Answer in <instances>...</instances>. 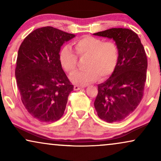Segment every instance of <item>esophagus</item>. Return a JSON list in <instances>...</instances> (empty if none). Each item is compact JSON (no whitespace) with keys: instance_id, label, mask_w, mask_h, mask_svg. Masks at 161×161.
I'll list each match as a JSON object with an SVG mask.
<instances>
[{"instance_id":"esophagus-1","label":"esophagus","mask_w":161,"mask_h":161,"mask_svg":"<svg viewBox=\"0 0 161 161\" xmlns=\"http://www.w3.org/2000/svg\"><path fill=\"white\" fill-rule=\"evenodd\" d=\"M82 86H79V85H74V89L75 91H78V90H80V89L82 88Z\"/></svg>"}]
</instances>
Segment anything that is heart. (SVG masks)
I'll return each mask as SVG.
<instances>
[{
	"label": "heart",
	"mask_w": 161,
	"mask_h": 161,
	"mask_svg": "<svg viewBox=\"0 0 161 161\" xmlns=\"http://www.w3.org/2000/svg\"><path fill=\"white\" fill-rule=\"evenodd\" d=\"M74 45L76 54L80 58L87 57L84 70L77 71L70 77L76 85H85L93 82L99 76H109L117 65L119 57V47L113 41H106L92 36H84L75 41ZM59 62L68 74L76 70L78 58L68 45L64 46L59 52Z\"/></svg>",
	"instance_id": "obj_1"
}]
</instances>
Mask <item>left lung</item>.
<instances>
[{
	"label": "left lung",
	"instance_id": "1",
	"mask_svg": "<svg viewBox=\"0 0 161 161\" xmlns=\"http://www.w3.org/2000/svg\"><path fill=\"white\" fill-rule=\"evenodd\" d=\"M94 35L113 38L119 51L112 75L98 85L95 109L107 123L122 121L134 112L143 98L148 66L145 50L131 30L111 28Z\"/></svg>",
	"mask_w": 161,
	"mask_h": 161
}]
</instances>
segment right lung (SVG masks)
I'll return each instance as SVG.
<instances>
[{"label": "right lung", "instance_id": "obj_1", "mask_svg": "<svg viewBox=\"0 0 161 161\" xmlns=\"http://www.w3.org/2000/svg\"><path fill=\"white\" fill-rule=\"evenodd\" d=\"M74 37L44 26L30 33L18 50L15 74L21 101L28 113L41 122L59 119L74 91L59 62L61 47Z\"/></svg>", "mask_w": 161, "mask_h": 161}]
</instances>
